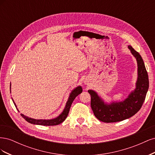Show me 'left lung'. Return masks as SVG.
Returning a JSON list of instances; mask_svg holds the SVG:
<instances>
[{"label":"left lung","mask_w":155,"mask_h":155,"mask_svg":"<svg viewBox=\"0 0 155 155\" xmlns=\"http://www.w3.org/2000/svg\"><path fill=\"white\" fill-rule=\"evenodd\" d=\"M130 52L137 61L138 79L136 88L122 101H113L110 104L104 102L92 90L88 91L91 94V105L96 118L105 123L120 121L134 116L141 109L149 88V78L141 55L132 46H128Z\"/></svg>","instance_id":"1"}]
</instances>
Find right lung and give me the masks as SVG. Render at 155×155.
<instances>
[{
	"label": "right lung",
	"mask_w": 155,
	"mask_h": 155,
	"mask_svg": "<svg viewBox=\"0 0 155 155\" xmlns=\"http://www.w3.org/2000/svg\"><path fill=\"white\" fill-rule=\"evenodd\" d=\"M82 91H83V90H82V88L81 86H79V87H76V88L74 89V90L71 92V93H70V94L68 97V100L66 104V106H65L64 109L63 110V112L55 118L51 119V120H35L34 118H29V117L26 116L22 114H21V115L23 118L28 121V122H29L32 124L46 125V126L59 125L60 124H61L63 121H64L65 120V119H66V118L68 114L70 107H71V105L72 104L73 101L74 100V99L76 98V96H78L79 94H81L82 92ZM13 101L14 105H15V107L17 108V106L15 104V102H14L13 100ZM17 109L18 110L17 108Z\"/></svg>",
	"instance_id": "right-lung-1"
}]
</instances>
